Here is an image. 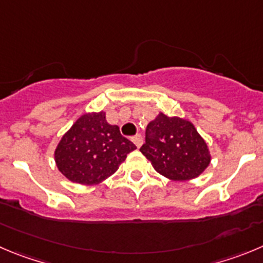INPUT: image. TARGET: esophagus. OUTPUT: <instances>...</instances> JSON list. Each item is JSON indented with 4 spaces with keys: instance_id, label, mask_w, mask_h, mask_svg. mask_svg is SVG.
Instances as JSON below:
<instances>
[{
    "instance_id": "34e87169",
    "label": "esophagus",
    "mask_w": 263,
    "mask_h": 263,
    "mask_svg": "<svg viewBox=\"0 0 263 263\" xmlns=\"http://www.w3.org/2000/svg\"><path fill=\"white\" fill-rule=\"evenodd\" d=\"M131 140H132V143H134L137 148H140V146H141V144H143V136H141L140 134L135 135L134 137H131Z\"/></svg>"
}]
</instances>
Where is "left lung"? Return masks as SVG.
I'll return each mask as SVG.
<instances>
[{"label":"left lung","mask_w":263,"mask_h":263,"mask_svg":"<svg viewBox=\"0 0 263 263\" xmlns=\"http://www.w3.org/2000/svg\"><path fill=\"white\" fill-rule=\"evenodd\" d=\"M140 152L156 171L173 180L197 178L210 163L209 149L195 126L162 112L146 127Z\"/></svg>","instance_id":"obj_1"}]
</instances>
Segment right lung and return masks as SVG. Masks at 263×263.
I'll return each mask as SVG.
<instances>
[{"label": "right lung", "instance_id": "add662e5", "mask_svg": "<svg viewBox=\"0 0 263 263\" xmlns=\"http://www.w3.org/2000/svg\"><path fill=\"white\" fill-rule=\"evenodd\" d=\"M136 146L106 122L105 112H89L76 120L55 149L63 175L79 184H97L115 173Z\"/></svg>", "mask_w": 263, "mask_h": 263}]
</instances>
